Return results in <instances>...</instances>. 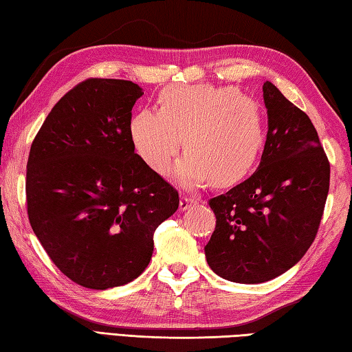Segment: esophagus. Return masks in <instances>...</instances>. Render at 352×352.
<instances>
[{
	"mask_svg": "<svg viewBox=\"0 0 352 352\" xmlns=\"http://www.w3.org/2000/svg\"><path fill=\"white\" fill-rule=\"evenodd\" d=\"M196 204V199L192 198V196H181V201H179V208L184 212L190 208L192 206Z\"/></svg>",
	"mask_w": 352,
	"mask_h": 352,
	"instance_id": "esophagus-1",
	"label": "esophagus"
}]
</instances>
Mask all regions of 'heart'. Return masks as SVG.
I'll list each match as a JSON object with an SVG mask.
<instances>
[{
  "instance_id": "heart-1",
  "label": "heart",
  "mask_w": 352,
  "mask_h": 352,
  "mask_svg": "<svg viewBox=\"0 0 352 352\" xmlns=\"http://www.w3.org/2000/svg\"><path fill=\"white\" fill-rule=\"evenodd\" d=\"M129 135L139 156L162 173L179 151L173 168L184 187L207 181L232 186L260 160L267 138L266 111L233 86L171 85L159 94V108H140L129 120Z\"/></svg>"
}]
</instances>
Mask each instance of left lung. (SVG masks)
Listing matches in <instances>:
<instances>
[{"label": "left lung", "instance_id": "left-lung-1", "mask_svg": "<svg viewBox=\"0 0 352 352\" xmlns=\"http://www.w3.org/2000/svg\"><path fill=\"white\" fill-rule=\"evenodd\" d=\"M269 131L249 179L208 201L217 227L204 248L208 266L244 285L275 278L316 239L329 192V160L306 113L263 85Z\"/></svg>", "mask_w": 352, "mask_h": 352}]
</instances>
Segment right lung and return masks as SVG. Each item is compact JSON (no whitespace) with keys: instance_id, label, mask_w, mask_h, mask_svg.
Masks as SVG:
<instances>
[{"instance_id":"right-lung-1","label":"right lung","mask_w":352,"mask_h":352,"mask_svg":"<svg viewBox=\"0 0 352 352\" xmlns=\"http://www.w3.org/2000/svg\"><path fill=\"white\" fill-rule=\"evenodd\" d=\"M142 94L128 80H85L60 98L30 145L29 223L55 266L83 287L138 278L154 230L179 207L177 190L134 153L129 120Z\"/></svg>"}]
</instances>
